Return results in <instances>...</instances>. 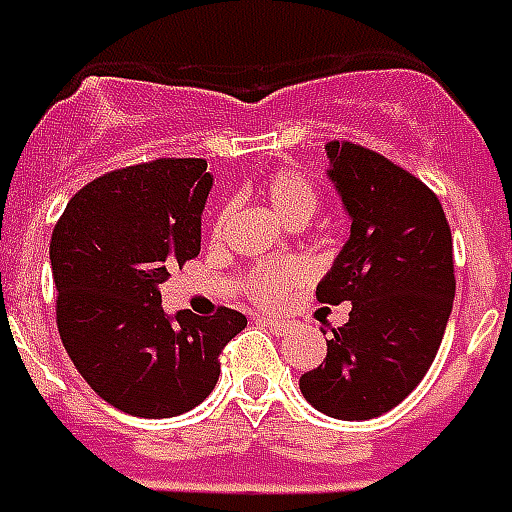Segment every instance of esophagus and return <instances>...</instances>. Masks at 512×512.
<instances>
[{"label":"esophagus","mask_w":512,"mask_h":512,"mask_svg":"<svg viewBox=\"0 0 512 512\" xmlns=\"http://www.w3.org/2000/svg\"><path fill=\"white\" fill-rule=\"evenodd\" d=\"M261 325H267L275 335H285L290 330V325L285 320H275V317H259Z\"/></svg>","instance_id":"obj_1"}]
</instances>
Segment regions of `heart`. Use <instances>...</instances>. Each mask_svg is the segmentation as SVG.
Listing matches in <instances>:
<instances>
[{
  "instance_id": "obj_1",
  "label": "heart",
  "mask_w": 512,
  "mask_h": 512,
  "mask_svg": "<svg viewBox=\"0 0 512 512\" xmlns=\"http://www.w3.org/2000/svg\"><path fill=\"white\" fill-rule=\"evenodd\" d=\"M261 192H264V198H267V203L282 222L293 224V227H301V224L309 222L314 211H317V203H320L317 187L301 171H275L261 185ZM301 275L304 272H301L298 264H280V267L256 269L245 285H248V293L259 304L275 306L285 298V290L301 280Z\"/></svg>"
}]
</instances>
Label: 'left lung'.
Here are the masks:
<instances>
[{"mask_svg":"<svg viewBox=\"0 0 512 512\" xmlns=\"http://www.w3.org/2000/svg\"><path fill=\"white\" fill-rule=\"evenodd\" d=\"M325 150L351 232L317 298L351 301V312L298 386L330 418L372 420L412 394L439 351L455 301L452 232L439 198L410 171L351 142Z\"/></svg>","mask_w":512,"mask_h":512,"instance_id":"obj_1","label":"left lung"}]
</instances>
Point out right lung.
Returning <instances> with one entry per match:
<instances>
[{
    "instance_id": "add662e5",
    "label": "right lung",
    "mask_w": 512,
    "mask_h": 512,
    "mask_svg": "<svg viewBox=\"0 0 512 512\" xmlns=\"http://www.w3.org/2000/svg\"><path fill=\"white\" fill-rule=\"evenodd\" d=\"M214 177L203 158L110 171L81 187L52 230L57 330L94 394L134 418H174L219 380V354L245 325L219 306L166 314L161 282L200 253Z\"/></svg>"
}]
</instances>
